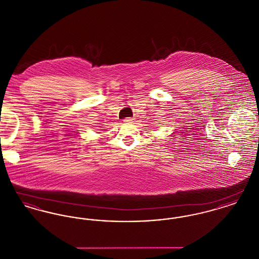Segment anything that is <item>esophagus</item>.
<instances>
[{"label":"esophagus","mask_w":259,"mask_h":259,"mask_svg":"<svg viewBox=\"0 0 259 259\" xmlns=\"http://www.w3.org/2000/svg\"><path fill=\"white\" fill-rule=\"evenodd\" d=\"M133 120H134V119L131 118V117H126L125 119H123V121L125 123H131V122H133Z\"/></svg>","instance_id":"obj_1"}]
</instances>
